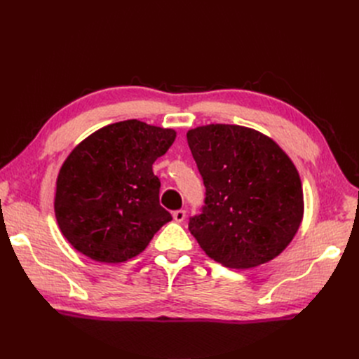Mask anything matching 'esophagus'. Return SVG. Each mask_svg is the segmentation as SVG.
Instances as JSON below:
<instances>
[{"label": "esophagus", "instance_id": "obj_1", "mask_svg": "<svg viewBox=\"0 0 359 359\" xmlns=\"http://www.w3.org/2000/svg\"><path fill=\"white\" fill-rule=\"evenodd\" d=\"M173 218H175L176 222H183L184 218H186V211H184V210L175 211V212H173Z\"/></svg>", "mask_w": 359, "mask_h": 359}]
</instances>
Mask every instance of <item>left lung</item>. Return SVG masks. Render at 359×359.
Instances as JSON below:
<instances>
[{"instance_id": "1", "label": "left lung", "mask_w": 359, "mask_h": 359, "mask_svg": "<svg viewBox=\"0 0 359 359\" xmlns=\"http://www.w3.org/2000/svg\"><path fill=\"white\" fill-rule=\"evenodd\" d=\"M206 187L189 231L201 249L233 269H250L284 252L304 215L298 170L272 138L240 125L187 130Z\"/></svg>"}]
</instances>
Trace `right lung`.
<instances>
[{
    "label": "right lung",
    "mask_w": 359,
    "mask_h": 359,
    "mask_svg": "<svg viewBox=\"0 0 359 359\" xmlns=\"http://www.w3.org/2000/svg\"><path fill=\"white\" fill-rule=\"evenodd\" d=\"M175 140V129L129 119L97 129L71 151L56 177L53 210L75 250L122 263L172 221L153 164Z\"/></svg>",
    "instance_id": "1"
}]
</instances>
